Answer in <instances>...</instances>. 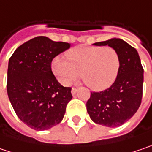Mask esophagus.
I'll list each match as a JSON object with an SVG mask.
<instances>
[{
	"label": "esophagus",
	"instance_id": "esophagus-1",
	"mask_svg": "<svg viewBox=\"0 0 152 152\" xmlns=\"http://www.w3.org/2000/svg\"><path fill=\"white\" fill-rule=\"evenodd\" d=\"M76 91H77V88H72V89H71V94L74 95V94L76 93Z\"/></svg>",
	"mask_w": 152,
	"mask_h": 152
}]
</instances>
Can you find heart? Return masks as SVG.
I'll return each instance as SVG.
<instances>
[{"mask_svg": "<svg viewBox=\"0 0 152 152\" xmlns=\"http://www.w3.org/2000/svg\"><path fill=\"white\" fill-rule=\"evenodd\" d=\"M65 56H57L51 62L52 72L63 85H69L81 73L90 88L103 90L113 83L121 68L118 51L109 46L78 45Z\"/></svg>", "mask_w": 152, "mask_h": 152, "instance_id": "1", "label": "heart"}]
</instances>
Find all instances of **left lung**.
<instances>
[{"instance_id": "obj_1", "label": "left lung", "mask_w": 152, "mask_h": 152, "mask_svg": "<svg viewBox=\"0 0 152 152\" xmlns=\"http://www.w3.org/2000/svg\"><path fill=\"white\" fill-rule=\"evenodd\" d=\"M116 50L121 58V68L115 82L101 92H93L87 102L90 119L98 125L120 126L130 120L141 104L143 96L144 69L138 51L121 39L94 43Z\"/></svg>"}]
</instances>
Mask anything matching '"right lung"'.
<instances>
[{
	"mask_svg": "<svg viewBox=\"0 0 152 152\" xmlns=\"http://www.w3.org/2000/svg\"><path fill=\"white\" fill-rule=\"evenodd\" d=\"M69 47V43L39 36L19 46L9 58L8 98L19 119L31 129L48 130L64 116L71 88L58 83L51 62Z\"/></svg>",
	"mask_w": 152,
	"mask_h": 152,
	"instance_id": "add662e5",
	"label": "right lung"
}]
</instances>
